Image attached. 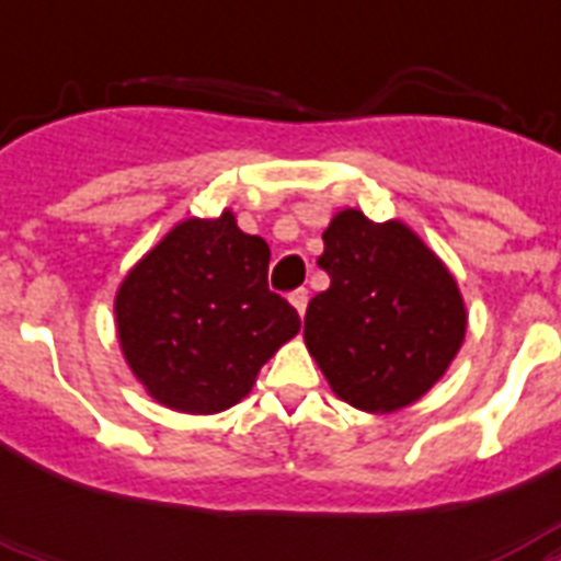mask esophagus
Listing matches in <instances>:
<instances>
[{"mask_svg":"<svg viewBox=\"0 0 561 561\" xmlns=\"http://www.w3.org/2000/svg\"><path fill=\"white\" fill-rule=\"evenodd\" d=\"M290 306L297 308L299 317L306 314V308H308V290L306 288H297V290H290Z\"/></svg>","mask_w":561,"mask_h":561,"instance_id":"34e87169","label":"esophagus"}]
</instances>
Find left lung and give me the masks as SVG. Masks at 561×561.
<instances>
[{
  "label": "left lung",
  "mask_w": 561,
  "mask_h": 561,
  "mask_svg": "<svg viewBox=\"0 0 561 561\" xmlns=\"http://www.w3.org/2000/svg\"><path fill=\"white\" fill-rule=\"evenodd\" d=\"M317 264L329 290L306 311V346L332 390L390 413L434 387L466 337V308L445 264L399 220L334 215Z\"/></svg>",
  "instance_id": "1"
}]
</instances>
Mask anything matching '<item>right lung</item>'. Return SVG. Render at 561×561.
Here are the masks:
<instances>
[{
	"instance_id": "right-lung-1",
	"label": "right lung",
	"mask_w": 561,
	"mask_h": 561,
	"mask_svg": "<svg viewBox=\"0 0 561 561\" xmlns=\"http://www.w3.org/2000/svg\"><path fill=\"white\" fill-rule=\"evenodd\" d=\"M271 247L232 211L183 220L127 273L118 343L153 399L183 413L241 401L264 360L299 332L297 308L267 288Z\"/></svg>"
}]
</instances>
